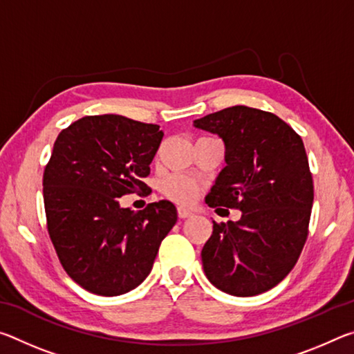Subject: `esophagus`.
Listing matches in <instances>:
<instances>
[{"label": "esophagus", "mask_w": 354, "mask_h": 354, "mask_svg": "<svg viewBox=\"0 0 354 354\" xmlns=\"http://www.w3.org/2000/svg\"><path fill=\"white\" fill-rule=\"evenodd\" d=\"M178 215H179V218H189L194 215V212L189 211V209H185V207H178Z\"/></svg>", "instance_id": "obj_1"}]
</instances>
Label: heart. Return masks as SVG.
<instances>
[{
	"label": "heart",
	"mask_w": 354,
	"mask_h": 354,
	"mask_svg": "<svg viewBox=\"0 0 354 354\" xmlns=\"http://www.w3.org/2000/svg\"><path fill=\"white\" fill-rule=\"evenodd\" d=\"M200 185L189 176H171L164 183V194L179 205L189 206L196 200Z\"/></svg>",
	"instance_id": "obj_1"
}]
</instances>
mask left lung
Listing matches in <instances>:
<instances>
[{
    "mask_svg": "<svg viewBox=\"0 0 354 354\" xmlns=\"http://www.w3.org/2000/svg\"><path fill=\"white\" fill-rule=\"evenodd\" d=\"M194 127L225 142L226 167L207 206L242 211L236 223L212 221L203 268L230 295H259L290 273L308 239L314 183L303 140L274 113L247 106L209 113Z\"/></svg>",
    "mask_w": 354,
    "mask_h": 354,
    "instance_id": "8db88e82",
    "label": "left lung"
}]
</instances>
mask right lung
Segmentation results:
<instances>
[{
  "mask_svg": "<svg viewBox=\"0 0 354 354\" xmlns=\"http://www.w3.org/2000/svg\"><path fill=\"white\" fill-rule=\"evenodd\" d=\"M158 124L123 115H87L61 131L44 171L48 234L68 277L82 289L115 297L136 289L178 220L173 203L143 211L120 196L147 190L142 178L162 142Z\"/></svg>",
  "mask_w": 354,
  "mask_h": 354,
  "instance_id": "obj_1",
  "label": "right lung"
}]
</instances>
